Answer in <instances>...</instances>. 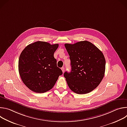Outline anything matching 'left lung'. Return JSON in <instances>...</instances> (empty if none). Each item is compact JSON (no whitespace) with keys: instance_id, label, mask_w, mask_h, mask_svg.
<instances>
[{"instance_id":"1","label":"left lung","mask_w":127,"mask_h":127,"mask_svg":"<svg viewBox=\"0 0 127 127\" xmlns=\"http://www.w3.org/2000/svg\"><path fill=\"white\" fill-rule=\"evenodd\" d=\"M58 44L36 42L27 46L19 60V71L24 83L32 92L44 93L55 84L62 71L54 57Z\"/></svg>"}]
</instances>
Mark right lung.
Masks as SVG:
<instances>
[{"mask_svg":"<svg viewBox=\"0 0 127 127\" xmlns=\"http://www.w3.org/2000/svg\"><path fill=\"white\" fill-rule=\"evenodd\" d=\"M71 61V72H65L70 89L77 94H86L97 87L105 73V60L102 53L94 44L84 41L66 44Z\"/></svg>","mask_w":127,"mask_h":127,"instance_id":"right-lung-1","label":"right lung"}]
</instances>
